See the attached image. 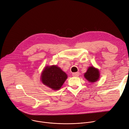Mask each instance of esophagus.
I'll use <instances>...</instances> for the list:
<instances>
[{
  "label": "esophagus",
  "instance_id": "34e87169",
  "mask_svg": "<svg viewBox=\"0 0 129 129\" xmlns=\"http://www.w3.org/2000/svg\"><path fill=\"white\" fill-rule=\"evenodd\" d=\"M79 72H75V73H73L72 75L74 77H78L79 76Z\"/></svg>",
  "mask_w": 129,
  "mask_h": 129
}]
</instances>
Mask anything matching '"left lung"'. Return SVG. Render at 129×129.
<instances>
[{"mask_svg":"<svg viewBox=\"0 0 129 129\" xmlns=\"http://www.w3.org/2000/svg\"><path fill=\"white\" fill-rule=\"evenodd\" d=\"M100 73L98 69L93 66L88 68L87 72L84 74V77L90 83H94L100 78Z\"/></svg>","mask_w":129,"mask_h":129,"instance_id":"1","label":"left lung"}]
</instances>
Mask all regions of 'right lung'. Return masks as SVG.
I'll return each mask as SVG.
<instances>
[{"label":"right lung","mask_w":129,"mask_h":129,"mask_svg":"<svg viewBox=\"0 0 129 129\" xmlns=\"http://www.w3.org/2000/svg\"><path fill=\"white\" fill-rule=\"evenodd\" d=\"M68 76L59 67L55 65L46 66L43 70L41 80L45 86L57 90L64 83Z\"/></svg>","instance_id":"add662e5"}]
</instances>
